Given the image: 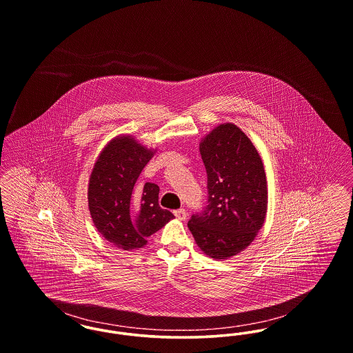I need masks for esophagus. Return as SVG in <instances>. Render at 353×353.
Segmentation results:
<instances>
[{
  "instance_id": "34e87169",
  "label": "esophagus",
  "mask_w": 353,
  "mask_h": 353,
  "mask_svg": "<svg viewBox=\"0 0 353 353\" xmlns=\"http://www.w3.org/2000/svg\"><path fill=\"white\" fill-rule=\"evenodd\" d=\"M174 215L178 220H185L187 219V211L184 208H179V210L174 211Z\"/></svg>"
}]
</instances>
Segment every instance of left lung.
I'll return each mask as SVG.
<instances>
[{
	"instance_id": "left-lung-1",
	"label": "left lung",
	"mask_w": 353,
	"mask_h": 353,
	"mask_svg": "<svg viewBox=\"0 0 353 353\" xmlns=\"http://www.w3.org/2000/svg\"><path fill=\"white\" fill-rule=\"evenodd\" d=\"M208 200L188 220L196 244L210 257L227 260L254 240L268 208V185L260 154L233 123L215 128L200 142Z\"/></svg>"
}]
</instances>
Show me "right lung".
<instances>
[{"mask_svg": "<svg viewBox=\"0 0 353 353\" xmlns=\"http://www.w3.org/2000/svg\"><path fill=\"white\" fill-rule=\"evenodd\" d=\"M152 155L130 136L114 138L100 154L90 178L93 224L105 240L123 250L142 248L149 236L174 219L159 207L157 184H136Z\"/></svg>", "mask_w": 353, "mask_h": 353, "instance_id": "1", "label": "right lung"}]
</instances>
